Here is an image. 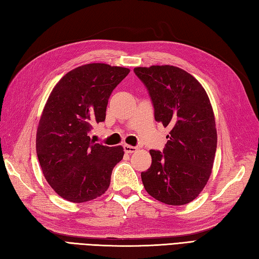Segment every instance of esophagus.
<instances>
[{"label": "esophagus", "instance_id": "1", "mask_svg": "<svg viewBox=\"0 0 259 259\" xmlns=\"http://www.w3.org/2000/svg\"><path fill=\"white\" fill-rule=\"evenodd\" d=\"M123 147H124V151L126 153H134V152L137 151L136 146H132V145H128V144H124Z\"/></svg>", "mask_w": 259, "mask_h": 259}]
</instances>
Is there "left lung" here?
<instances>
[{
	"label": "left lung",
	"instance_id": "8db88e82",
	"mask_svg": "<svg viewBox=\"0 0 259 259\" xmlns=\"http://www.w3.org/2000/svg\"><path fill=\"white\" fill-rule=\"evenodd\" d=\"M154 108V118L171 127L162 152L151 150L152 164L142 172L150 196L182 205L207 184L217 150V131L208 95L196 78L173 66L137 67Z\"/></svg>",
	"mask_w": 259,
	"mask_h": 259
}]
</instances>
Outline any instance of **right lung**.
Listing matches in <instances>:
<instances>
[{"mask_svg": "<svg viewBox=\"0 0 259 259\" xmlns=\"http://www.w3.org/2000/svg\"><path fill=\"white\" fill-rule=\"evenodd\" d=\"M130 69L89 63L63 76L48 98L36 132V155L46 180L63 199L86 202L106 191L122 146L95 143L93 125L106 118L108 99Z\"/></svg>", "mask_w": 259, "mask_h": 259, "instance_id": "add662e5", "label": "right lung"}]
</instances>
